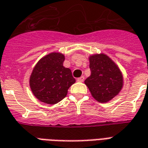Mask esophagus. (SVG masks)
<instances>
[{
  "instance_id": "34e87169",
  "label": "esophagus",
  "mask_w": 148,
  "mask_h": 148,
  "mask_svg": "<svg viewBox=\"0 0 148 148\" xmlns=\"http://www.w3.org/2000/svg\"><path fill=\"white\" fill-rule=\"evenodd\" d=\"M84 79H85V77H84L83 76H82V77H78V78L77 79V82H82L84 81Z\"/></svg>"
}]
</instances>
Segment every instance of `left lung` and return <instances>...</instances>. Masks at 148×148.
<instances>
[{"instance_id":"8db88e82","label":"left lung","mask_w":148,"mask_h":148,"mask_svg":"<svg viewBox=\"0 0 148 148\" xmlns=\"http://www.w3.org/2000/svg\"><path fill=\"white\" fill-rule=\"evenodd\" d=\"M91 74L85 80L91 95L98 102L106 103L119 94L124 78L118 66L104 53L89 57Z\"/></svg>"}]
</instances>
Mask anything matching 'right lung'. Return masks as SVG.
<instances>
[{
    "label": "right lung",
    "mask_w": 148,
    "mask_h": 148,
    "mask_svg": "<svg viewBox=\"0 0 148 148\" xmlns=\"http://www.w3.org/2000/svg\"><path fill=\"white\" fill-rule=\"evenodd\" d=\"M65 56L52 52L43 56L32 70L29 85L39 101L55 105L66 96L68 89L75 82L71 69L63 66Z\"/></svg>",
    "instance_id": "obj_1"
}]
</instances>
